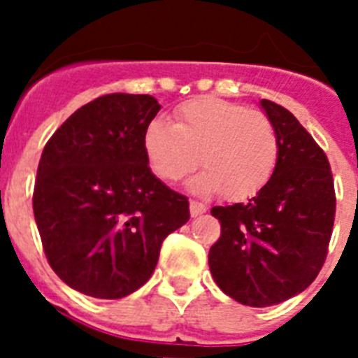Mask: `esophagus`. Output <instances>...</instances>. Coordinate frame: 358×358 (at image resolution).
Here are the masks:
<instances>
[{
	"label": "esophagus",
	"instance_id": "esophagus-1",
	"mask_svg": "<svg viewBox=\"0 0 358 358\" xmlns=\"http://www.w3.org/2000/svg\"><path fill=\"white\" fill-rule=\"evenodd\" d=\"M204 211H206V204H202L199 201H189V213H192V217H197V215L204 213Z\"/></svg>",
	"mask_w": 358,
	"mask_h": 358
}]
</instances>
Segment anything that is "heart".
Segmentation results:
<instances>
[{"instance_id": "obj_1", "label": "heart", "mask_w": 358, "mask_h": 358, "mask_svg": "<svg viewBox=\"0 0 358 358\" xmlns=\"http://www.w3.org/2000/svg\"><path fill=\"white\" fill-rule=\"evenodd\" d=\"M143 150L150 169L177 182L204 166L189 182L202 195L222 192L238 201L260 192L274 173L280 138L265 113L217 96H197L176 110V125L152 120L143 132Z\"/></svg>"}]
</instances>
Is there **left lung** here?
I'll return each instance as SVG.
<instances>
[{
	"label": "left lung",
	"mask_w": 358,
	"mask_h": 358,
	"mask_svg": "<svg viewBox=\"0 0 358 358\" xmlns=\"http://www.w3.org/2000/svg\"><path fill=\"white\" fill-rule=\"evenodd\" d=\"M280 138L267 185L248 202L215 206L222 233L210 271L224 294L248 306H271L303 292L327 260L335 218L330 163L296 116L262 100Z\"/></svg>",
	"instance_id": "obj_1"
}]
</instances>
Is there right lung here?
Returning <instances> with one entry per match:
<instances>
[{
    "instance_id": "right-lung-1",
    "label": "right lung",
    "mask_w": 358,
    "mask_h": 358,
    "mask_svg": "<svg viewBox=\"0 0 358 358\" xmlns=\"http://www.w3.org/2000/svg\"><path fill=\"white\" fill-rule=\"evenodd\" d=\"M161 106L150 94H103L75 110L43 150L34 217L50 267L98 299L140 289L161 243L188 222V199L148 166L143 132Z\"/></svg>"
}]
</instances>
